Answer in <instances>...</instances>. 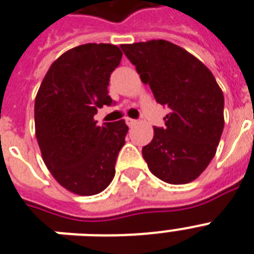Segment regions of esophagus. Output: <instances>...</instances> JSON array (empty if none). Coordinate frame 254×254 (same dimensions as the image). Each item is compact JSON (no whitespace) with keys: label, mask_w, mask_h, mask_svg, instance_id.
Listing matches in <instances>:
<instances>
[{"label":"esophagus","mask_w":254,"mask_h":254,"mask_svg":"<svg viewBox=\"0 0 254 254\" xmlns=\"http://www.w3.org/2000/svg\"><path fill=\"white\" fill-rule=\"evenodd\" d=\"M126 123H127V126H128V127H132V126L136 125L137 121H135V119H131V118H126Z\"/></svg>","instance_id":"obj_1"}]
</instances>
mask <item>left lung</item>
<instances>
[{
	"instance_id": "left-lung-1",
	"label": "left lung",
	"mask_w": 254,
	"mask_h": 254,
	"mask_svg": "<svg viewBox=\"0 0 254 254\" xmlns=\"http://www.w3.org/2000/svg\"><path fill=\"white\" fill-rule=\"evenodd\" d=\"M141 82L170 109L165 127L153 128L143 148L148 168L161 181L189 184L214 159L224 128V95L203 63L168 40L122 44Z\"/></svg>"
}]
</instances>
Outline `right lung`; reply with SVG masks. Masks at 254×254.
<instances>
[{
    "label": "right lung",
    "mask_w": 254,
    "mask_h": 254,
    "mask_svg": "<svg viewBox=\"0 0 254 254\" xmlns=\"http://www.w3.org/2000/svg\"><path fill=\"white\" fill-rule=\"evenodd\" d=\"M122 55L105 43L68 50L52 63L36 94L35 135L44 164L77 195L103 191L115 176L128 127L123 119L98 126L94 115L113 103L107 86Z\"/></svg>",
    "instance_id": "1"
}]
</instances>
